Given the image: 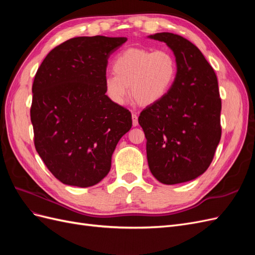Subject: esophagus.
<instances>
[{"mask_svg": "<svg viewBox=\"0 0 255 255\" xmlns=\"http://www.w3.org/2000/svg\"><path fill=\"white\" fill-rule=\"evenodd\" d=\"M132 120H133V127H137L138 126V117L136 114L132 115Z\"/></svg>", "mask_w": 255, "mask_h": 255, "instance_id": "1", "label": "esophagus"}]
</instances>
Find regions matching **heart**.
Wrapping results in <instances>:
<instances>
[{
    "label": "heart",
    "instance_id": "b5f03b06",
    "mask_svg": "<svg viewBox=\"0 0 255 255\" xmlns=\"http://www.w3.org/2000/svg\"><path fill=\"white\" fill-rule=\"evenodd\" d=\"M114 73L104 78L107 97L116 105H125L132 96L141 105L160 101L171 89L177 72L176 60L167 50L128 48L113 63ZM130 89H128V86Z\"/></svg>",
    "mask_w": 255,
    "mask_h": 255
}]
</instances>
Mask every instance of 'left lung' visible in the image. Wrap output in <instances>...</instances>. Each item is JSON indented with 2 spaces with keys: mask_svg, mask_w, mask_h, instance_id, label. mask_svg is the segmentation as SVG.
Returning a JSON list of instances; mask_svg holds the SVG:
<instances>
[{
  "mask_svg": "<svg viewBox=\"0 0 255 255\" xmlns=\"http://www.w3.org/2000/svg\"><path fill=\"white\" fill-rule=\"evenodd\" d=\"M148 38L165 42L177 66L171 89L138 118L150 171L166 185L192 181L210 167L220 141L217 76L201 51L182 36L157 33Z\"/></svg>",
  "mask_w": 255,
  "mask_h": 255,
  "instance_id": "left-lung-1",
  "label": "left lung"
}]
</instances>
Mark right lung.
<instances>
[{"mask_svg": "<svg viewBox=\"0 0 255 255\" xmlns=\"http://www.w3.org/2000/svg\"><path fill=\"white\" fill-rule=\"evenodd\" d=\"M126 37H75L53 49L33 83L35 146L61 183L90 187L109 174L132 115L105 94L107 59Z\"/></svg>", "mask_w": 255, "mask_h": 255, "instance_id": "1", "label": "right lung"}]
</instances>
